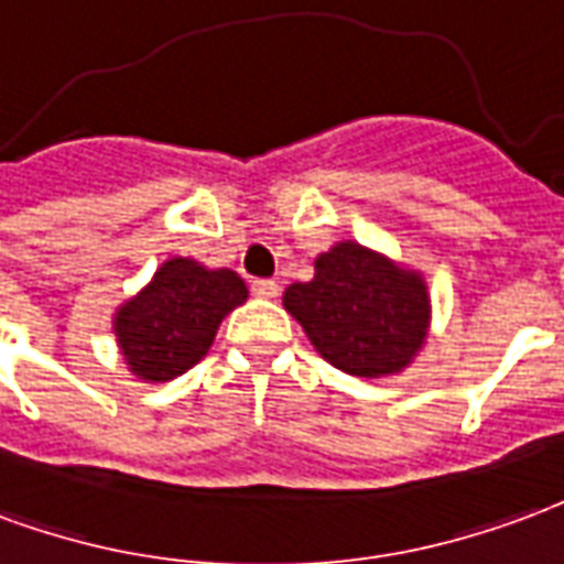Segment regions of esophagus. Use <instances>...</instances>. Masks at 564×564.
<instances>
[{"instance_id": "esophagus-1", "label": "esophagus", "mask_w": 564, "mask_h": 564, "mask_svg": "<svg viewBox=\"0 0 564 564\" xmlns=\"http://www.w3.org/2000/svg\"><path fill=\"white\" fill-rule=\"evenodd\" d=\"M252 294H254V297L270 300V297H276V294H279V285L273 282V279H254Z\"/></svg>"}]
</instances>
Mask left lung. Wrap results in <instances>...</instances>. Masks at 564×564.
Listing matches in <instances>:
<instances>
[{
  "mask_svg": "<svg viewBox=\"0 0 564 564\" xmlns=\"http://www.w3.org/2000/svg\"><path fill=\"white\" fill-rule=\"evenodd\" d=\"M282 303L315 351L348 376H397L430 330V294L421 273L355 240L318 254L315 276L288 285Z\"/></svg>",
  "mask_w": 564,
  "mask_h": 564,
  "instance_id": "8db88e82",
  "label": "left lung"
}]
</instances>
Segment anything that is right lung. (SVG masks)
I'll return each mask as SVG.
<instances>
[{"instance_id": "add662e5", "label": "right lung", "mask_w": 564, "mask_h": 564, "mask_svg": "<svg viewBox=\"0 0 564 564\" xmlns=\"http://www.w3.org/2000/svg\"><path fill=\"white\" fill-rule=\"evenodd\" d=\"M246 297L249 288L234 270L171 258L113 315L119 351L141 381H171L207 355L221 318Z\"/></svg>"}]
</instances>
